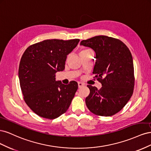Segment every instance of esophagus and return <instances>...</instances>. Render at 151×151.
Segmentation results:
<instances>
[{
  "mask_svg": "<svg viewBox=\"0 0 151 151\" xmlns=\"http://www.w3.org/2000/svg\"><path fill=\"white\" fill-rule=\"evenodd\" d=\"M85 86V84L82 83V82H78V86L79 88H82V87H83Z\"/></svg>",
  "mask_w": 151,
  "mask_h": 151,
  "instance_id": "obj_1",
  "label": "esophagus"
}]
</instances>
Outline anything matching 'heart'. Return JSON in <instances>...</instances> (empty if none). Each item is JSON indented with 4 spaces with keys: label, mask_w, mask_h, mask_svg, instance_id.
<instances>
[{
    "label": "heart",
    "mask_w": 151,
    "mask_h": 151,
    "mask_svg": "<svg viewBox=\"0 0 151 151\" xmlns=\"http://www.w3.org/2000/svg\"><path fill=\"white\" fill-rule=\"evenodd\" d=\"M89 51H91V50H90V49H85V50H82V51L81 52V53H85V52H89Z\"/></svg>",
    "instance_id": "obj_1"
}]
</instances>
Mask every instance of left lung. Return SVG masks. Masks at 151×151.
I'll return each instance as SVG.
<instances>
[{
	"instance_id": "left-lung-1",
	"label": "left lung",
	"mask_w": 151,
	"mask_h": 151,
	"mask_svg": "<svg viewBox=\"0 0 151 151\" xmlns=\"http://www.w3.org/2000/svg\"><path fill=\"white\" fill-rule=\"evenodd\" d=\"M80 44L95 52L93 73L102 84L100 89L88 85L90 93L86 98V106L96 115H114L133 94L134 68L130 50L120 40L103 35L83 40Z\"/></svg>"
}]
</instances>
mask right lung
I'll return each instance as SVG.
<instances>
[{
	"instance_id": "right-lung-1",
	"label": "right lung",
	"mask_w": 151,
	"mask_h": 151,
	"mask_svg": "<svg viewBox=\"0 0 151 151\" xmlns=\"http://www.w3.org/2000/svg\"><path fill=\"white\" fill-rule=\"evenodd\" d=\"M79 42L46 40L27 48L21 58L19 78L25 103L36 115L55 119L66 112L78 89L76 81L63 84L55 81L65 68L67 55Z\"/></svg>"
}]
</instances>
